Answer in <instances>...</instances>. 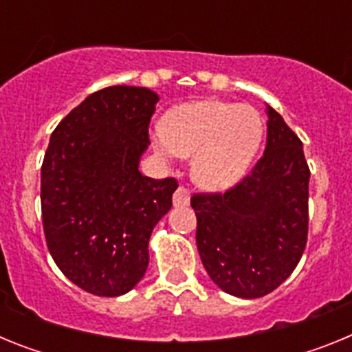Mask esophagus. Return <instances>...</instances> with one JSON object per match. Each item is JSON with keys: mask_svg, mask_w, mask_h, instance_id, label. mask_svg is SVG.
<instances>
[{"mask_svg": "<svg viewBox=\"0 0 352 352\" xmlns=\"http://www.w3.org/2000/svg\"><path fill=\"white\" fill-rule=\"evenodd\" d=\"M173 203H174V206H178V208L186 206V204L190 203V192H188V188H185L183 185H179L173 195Z\"/></svg>", "mask_w": 352, "mask_h": 352, "instance_id": "esophagus-1", "label": "esophagus"}]
</instances>
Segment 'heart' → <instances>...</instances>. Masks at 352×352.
Instances as JSON below:
<instances>
[{"label":"heart","instance_id":"heart-1","mask_svg":"<svg viewBox=\"0 0 352 352\" xmlns=\"http://www.w3.org/2000/svg\"><path fill=\"white\" fill-rule=\"evenodd\" d=\"M263 135V118L254 107L206 98L174 107L151 141L162 157L192 155L195 182L222 190L247 173Z\"/></svg>","mask_w":352,"mask_h":352}]
</instances>
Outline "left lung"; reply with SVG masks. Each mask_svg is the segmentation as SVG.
Masks as SVG:
<instances>
[{"instance_id":"left-lung-1","label":"left lung","mask_w":352,"mask_h":352,"mask_svg":"<svg viewBox=\"0 0 352 352\" xmlns=\"http://www.w3.org/2000/svg\"><path fill=\"white\" fill-rule=\"evenodd\" d=\"M309 179L300 138L268 107L266 148L226 192H197V250L211 280L238 298H261L294 272L309 236Z\"/></svg>"}]
</instances>
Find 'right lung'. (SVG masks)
<instances>
[{"label": "right lung", "instance_id": "add662e5", "mask_svg": "<svg viewBox=\"0 0 352 352\" xmlns=\"http://www.w3.org/2000/svg\"><path fill=\"white\" fill-rule=\"evenodd\" d=\"M157 93L95 91L67 114L42 162V223L58 268L95 296H120L148 268L149 236L173 206L174 178L139 173Z\"/></svg>", "mask_w": 352, "mask_h": 352}]
</instances>
